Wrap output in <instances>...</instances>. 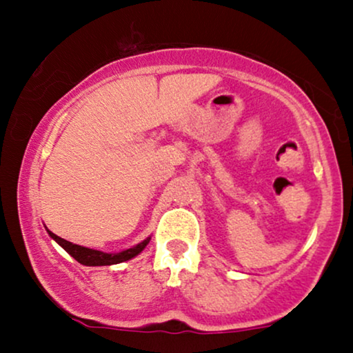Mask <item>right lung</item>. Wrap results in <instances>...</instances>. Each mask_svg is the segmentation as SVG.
<instances>
[{"label": "right lung", "mask_w": 353, "mask_h": 353, "mask_svg": "<svg viewBox=\"0 0 353 353\" xmlns=\"http://www.w3.org/2000/svg\"><path fill=\"white\" fill-rule=\"evenodd\" d=\"M51 239H54L58 244L66 250L71 257H74L79 264L83 265H89V267H96V265H112V264H121V262L129 261V259L136 257L137 254H141L144 250V247L149 244L151 237H148L145 241L139 242V244L131 247V249H125L123 252H117V254H106V252H101V250H94V249H88V247L78 245V244H72V242L66 241V239H61L56 234H52L51 230H48Z\"/></svg>", "instance_id": "1"}]
</instances>
